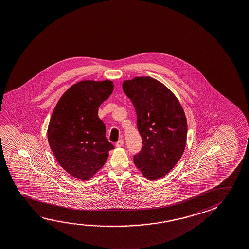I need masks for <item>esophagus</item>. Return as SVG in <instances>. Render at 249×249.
Returning <instances> with one entry per match:
<instances>
[{"mask_svg": "<svg viewBox=\"0 0 249 249\" xmlns=\"http://www.w3.org/2000/svg\"><path fill=\"white\" fill-rule=\"evenodd\" d=\"M123 144H124V142H123V139H121V140H119L117 142L115 143V146L117 147H123Z\"/></svg>", "mask_w": 249, "mask_h": 249, "instance_id": "obj_1", "label": "esophagus"}]
</instances>
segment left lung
<instances>
[{"label": "left lung", "instance_id": "obj_1", "mask_svg": "<svg viewBox=\"0 0 249 249\" xmlns=\"http://www.w3.org/2000/svg\"><path fill=\"white\" fill-rule=\"evenodd\" d=\"M137 115L142 147L134 162L150 180L166 176L183 154L188 134L187 119L179 101L165 86L151 77L123 82Z\"/></svg>", "mask_w": 249, "mask_h": 249}]
</instances>
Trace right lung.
Wrapping results in <instances>:
<instances>
[{"label":"right lung","instance_id":"1","mask_svg":"<svg viewBox=\"0 0 249 249\" xmlns=\"http://www.w3.org/2000/svg\"><path fill=\"white\" fill-rule=\"evenodd\" d=\"M114 89L111 81H82L59 100L49 122V146L61 167L77 179H89L114 147L106 137L98 108Z\"/></svg>","mask_w":249,"mask_h":249}]
</instances>
